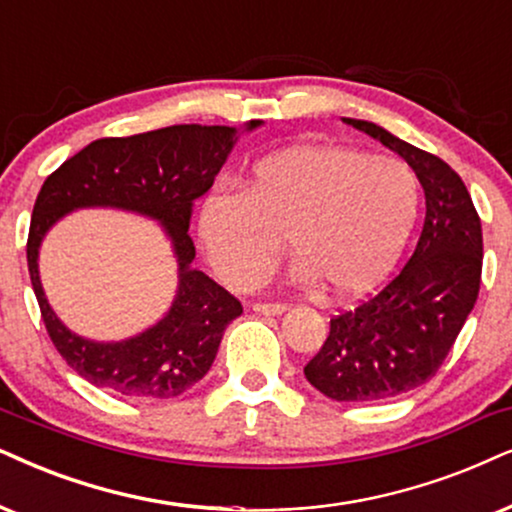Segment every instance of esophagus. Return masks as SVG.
Returning a JSON list of instances; mask_svg holds the SVG:
<instances>
[{"label": "esophagus", "instance_id": "esophagus-1", "mask_svg": "<svg viewBox=\"0 0 512 512\" xmlns=\"http://www.w3.org/2000/svg\"><path fill=\"white\" fill-rule=\"evenodd\" d=\"M255 309L257 314L260 316H281V314H286V304H255Z\"/></svg>", "mask_w": 512, "mask_h": 512}]
</instances>
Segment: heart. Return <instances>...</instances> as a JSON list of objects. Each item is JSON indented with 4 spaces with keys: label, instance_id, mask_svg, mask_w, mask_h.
I'll return each instance as SVG.
<instances>
[{
    "label": "heart",
    "instance_id": "obj_1",
    "mask_svg": "<svg viewBox=\"0 0 512 512\" xmlns=\"http://www.w3.org/2000/svg\"><path fill=\"white\" fill-rule=\"evenodd\" d=\"M418 181L404 160L347 146H295L252 167L241 189L198 210V241L224 283L250 288L276 267L283 241L300 283L347 300L378 286L409 241Z\"/></svg>",
    "mask_w": 512,
    "mask_h": 512
}]
</instances>
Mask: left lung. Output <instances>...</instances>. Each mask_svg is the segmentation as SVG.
Returning <instances> with one entry per match:
<instances>
[{
	"mask_svg": "<svg viewBox=\"0 0 512 512\" xmlns=\"http://www.w3.org/2000/svg\"><path fill=\"white\" fill-rule=\"evenodd\" d=\"M409 163L425 193V222L411 260L359 307L331 319L304 378L335 401H378L437 373L475 307L482 224L461 177L437 155L368 120L342 118Z\"/></svg>",
	"mask_w": 512,
	"mask_h": 512,
	"instance_id": "8db88e82",
	"label": "left lung"
}]
</instances>
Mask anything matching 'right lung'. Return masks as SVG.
<instances>
[{
    "label": "right lung",
    "mask_w": 512,
    "mask_h": 512,
    "mask_svg": "<svg viewBox=\"0 0 512 512\" xmlns=\"http://www.w3.org/2000/svg\"><path fill=\"white\" fill-rule=\"evenodd\" d=\"M262 120L243 127L174 125L127 139L92 141L44 181L28 236L30 281L44 326L61 357L87 383L113 394L172 399L205 378L241 302L193 269L191 203L210 189L234 146ZM122 209L164 229L178 262V290L168 312L125 341H94L75 334L46 300L39 248L48 231L77 209Z\"/></svg>",
    "instance_id": "right-lung-1"
}]
</instances>
